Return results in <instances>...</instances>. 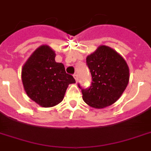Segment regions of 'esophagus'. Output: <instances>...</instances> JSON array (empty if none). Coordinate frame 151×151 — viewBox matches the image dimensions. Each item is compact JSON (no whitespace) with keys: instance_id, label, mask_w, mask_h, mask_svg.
I'll use <instances>...</instances> for the list:
<instances>
[{"instance_id":"34e87169","label":"esophagus","mask_w":151,"mask_h":151,"mask_svg":"<svg viewBox=\"0 0 151 151\" xmlns=\"http://www.w3.org/2000/svg\"><path fill=\"white\" fill-rule=\"evenodd\" d=\"M73 78H74V79H75L76 81H78V74H73Z\"/></svg>"}]
</instances>
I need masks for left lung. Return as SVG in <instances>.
<instances>
[{"label":"left lung","instance_id":"1","mask_svg":"<svg viewBox=\"0 0 151 151\" xmlns=\"http://www.w3.org/2000/svg\"><path fill=\"white\" fill-rule=\"evenodd\" d=\"M86 64L92 76L89 88L81 89L82 98L96 109L109 106L118 101L129 78V67L119 53L106 45H100L87 56Z\"/></svg>","mask_w":151,"mask_h":151}]
</instances>
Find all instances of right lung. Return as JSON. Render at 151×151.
I'll use <instances>...</instances> for the list:
<instances>
[{"label":"right lung","instance_id":"right-lung-1","mask_svg":"<svg viewBox=\"0 0 151 151\" xmlns=\"http://www.w3.org/2000/svg\"><path fill=\"white\" fill-rule=\"evenodd\" d=\"M56 53L43 45L33 52L23 65L22 83L29 98L42 107L61 102L69 85L75 83L65 72L64 65L55 61Z\"/></svg>","mask_w":151,"mask_h":151}]
</instances>
